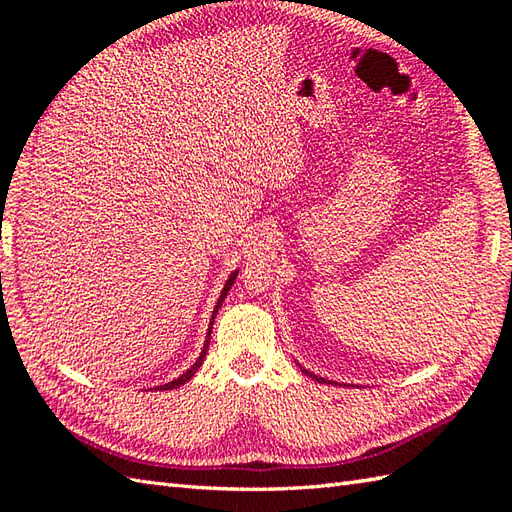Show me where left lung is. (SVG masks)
<instances>
[{"instance_id": "obj_1", "label": "left lung", "mask_w": 512, "mask_h": 512, "mask_svg": "<svg viewBox=\"0 0 512 512\" xmlns=\"http://www.w3.org/2000/svg\"><path fill=\"white\" fill-rule=\"evenodd\" d=\"M301 372H306V374H308V376H312L314 380H319V383H328V385L332 383V380H325V378H321V376H314L312 372H308V369H301ZM334 385H336V383H334Z\"/></svg>"}]
</instances>
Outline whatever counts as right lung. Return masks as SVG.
I'll list each match as a JSON object with an SVG mask.
<instances>
[{
    "label": "right lung",
    "instance_id": "1",
    "mask_svg": "<svg viewBox=\"0 0 512 512\" xmlns=\"http://www.w3.org/2000/svg\"><path fill=\"white\" fill-rule=\"evenodd\" d=\"M235 279H237V270L235 273L228 277V281H226V286H224V290H222V295H220V299H217V306H215V310H213V317H211V325H209V334H206V343H204V350H202V354H200V358L198 361L193 363V367L191 369H187V372H184L180 378H176V380H171V383H167V385H160V387H156V389H176V387H180V385H184L187 383V380L198 372L200 369V365H202V361L206 358V350H209V341H211V328H213V321H215V314H217V310H220V306H222V301H224V297L228 295V290H231V286L235 284Z\"/></svg>",
    "mask_w": 512,
    "mask_h": 512
}]
</instances>
